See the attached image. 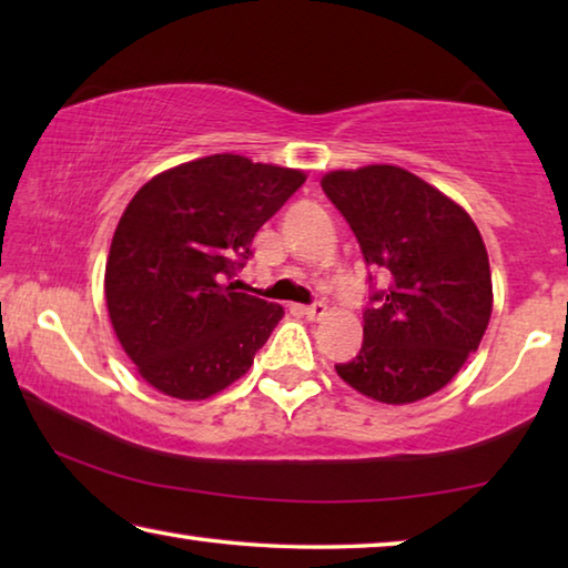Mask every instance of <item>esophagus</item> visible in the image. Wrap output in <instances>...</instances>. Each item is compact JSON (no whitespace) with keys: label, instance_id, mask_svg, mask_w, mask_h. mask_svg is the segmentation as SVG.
<instances>
[{"label":"esophagus","instance_id":"obj_1","mask_svg":"<svg viewBox=\"0 0 568 568\" xmlns=\"http://www.w3.org/2000/svg\"><path fill=\"white\" fill-rule=\"evenodd\" d=\"M301 313L305 315L307 321H321L325 313H328V305L325 303H313V305H305V307H301Z\"/></svg>","mask_w":568,"mask_h":568}]
</instances>
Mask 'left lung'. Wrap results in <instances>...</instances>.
<instances>
[{
    "mask_svg": "<svg viewBox=\"0 0 568 568\" xmlns=\"http://www.w3.org/2000/svg\"><path fill=\"white\" fill-rule=\"evenodd\" d=\"M386 277L363 311V345L338 376L381 403H413L456 376L491 318V267L474 220L413 172L393 165L335 170L321 180Z\"/></svg>",
    "mask_w": 568,
    "mask_h": 568,
    "instance_id": "8db88e82",
    "label": "left lung"
}]
</instances>
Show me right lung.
<instances>
[{"instance_id": "1", "label": "right lung", "mask_w": 568, "mask_h": 568, "mask_svg": "<svg viewBox=\"0 0 568 568\" xmlns=\"http://www.w3.org/2000/svg\"><path fill=\"white\" fill-rule=\"evenodd\" d=\"M301 170L210 155L152 178L114 230L104 297L124 353L152 388L203 400L245 376L283 307L227 283Z\"/></svg>"}]
</instances>
